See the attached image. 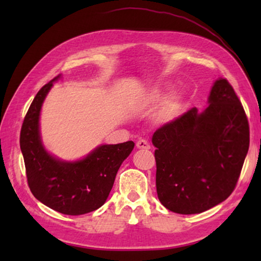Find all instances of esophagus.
Masks as SVG:
<instances>
[{
    "instance_id": "esophagus-1",
    "label": "esophagus",
    "mask_w": 261,
    "mask_h": 261,
    "mask_svg": "<svg viewBox=\"0 0 261 261\" xmlns=\"http://www.w3.org/2000/svg\"><path fill=\"white\" fill-rule=\"evenodd\" d=\"M137 147L140 149H149L151 146H149V143L146 139H139L137 141Z\"/></svg>"
}]
</instances>
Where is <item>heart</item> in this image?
I'll list each match as a JSON object with an SVG mask.
<instances>
[{"label":"heart","instance_id":"1","mask_svg":"<svg viewBox=\"0 0 261 261\" xmlns=\"http://www.w3.org/2000/svg\"><path fill=\"white\" fill-rule=\"evenodd\" d=\"M163 99V92L160 90H156L152 92L148 96V101L152 103H158ZM180 107V100L177 95H173L168 99L159 112V117L162 121H169L171 118L175 117L177 114L178 109Z\"/></svg>","mask_w":261,"mask_h":261}]
</instances>
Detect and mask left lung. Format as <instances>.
<instances>
[{
  "mask_svg": "<svg viewBox=\"0 0 261 261\" xmlns=\"http://www.w3.org/2000/svg\"><path fill=\"white\" fill-rule=\"evenodd\" d=\"M204 113L196 107L154 132L156 192L178 214H197L226 200L249 151L245 110L226 78L212 87Z\"/></svg>",
  "mask_w": 261,
  "mask_h": 261,
  "instance_id": "obj_1",
  "label": "left lung"
}]
</instances>
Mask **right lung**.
I'll return each mask as SVG.
<instances>
[{"label":"right lung","mask_w":261,"mask_h":261,"mask_svg":"<svg viewBox=\"0 0 261 261\" xmlns=\"http://www.w3.org/2000/svg\"><path fill=\"white\" fill-rule=\"evenodd\" d=\"M59 77L43 85L35 95L21 124L19 144L33 196L62 214L82 215L105 204L117 171L134 149L135 143L129 140L101 145L77 162H63L50 156L41 145L39 114L53 82Z\"/></svg>","instance_id":"right-lung-1"}]
</instances>
